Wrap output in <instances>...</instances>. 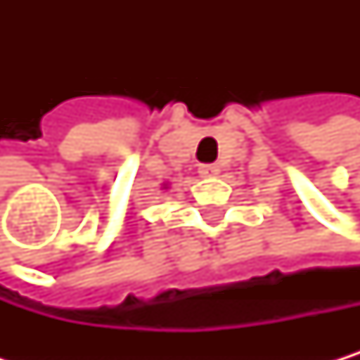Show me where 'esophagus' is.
Returning <instances> with one entry per match:
<instances>
[{
	"label": "esophagus",
	"mask_w": 360,
	"mask_h": 360,
	"mask_svg": "<svg viewBox=\"0 0 360 360\" xmlns=\"http://www.w3.org/2000/svg\"><path fill=\"white\" fill-rule=\"evenodd\" d=\"M198 174H200V176L218 174V166H216V164H200V166H198Z\"/></svg>",
	"instance_id": "obj_1"
}]
</instances>
